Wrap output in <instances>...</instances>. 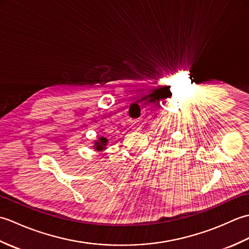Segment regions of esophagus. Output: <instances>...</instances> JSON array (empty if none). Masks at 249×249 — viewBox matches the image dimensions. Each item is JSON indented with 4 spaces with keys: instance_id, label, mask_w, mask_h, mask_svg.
I'll return each mask as SVG.
<instances>
[{
    "instance_id": "esophagus-1",
    "label": "esophagus",
    "mask_w": 249,
    "mask_h": 249,
    "mask_svg": "<svg viewBox=\"0 0 249 249\" xmlns=\"http://www.w3.org/2000/svg\"><path fill=\"white\" fill-rule=\"evenodd\" d=\"M134 129H135V130H140V129H141V126H140V125H136L135 127H134Z\"/></svg>"
}]
</instances>
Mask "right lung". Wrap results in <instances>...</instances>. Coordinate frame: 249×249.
Returning a JSON list of instances; mask_svg holds the SVG:
<instances>
[{"label":"right lung","instance_id":"right-lung-1","mask_svg":"<svg viewBox=\"0 0 249 249\" xmlns=\"http://www.w3.org/2000/svg\"><path fill=\"white\" fill-rule=\"evenodd\" d=\"M107 144H108V139L105 138V137H100V138H98V140L95 141L93 147L95 149V151L102 152L106 149Z\"/></svg>","mask_w":249,"mask_h":249}]
</instances>
